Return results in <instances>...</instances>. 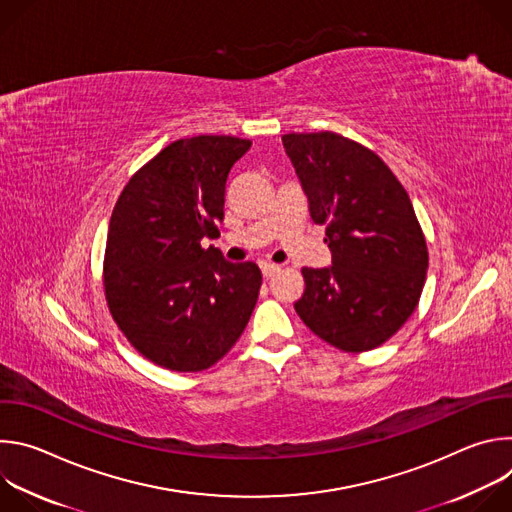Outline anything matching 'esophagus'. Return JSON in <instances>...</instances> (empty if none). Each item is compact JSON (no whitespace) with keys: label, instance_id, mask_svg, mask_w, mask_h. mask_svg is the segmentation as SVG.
I'll use <instances>...</instances> for the list:
<instances>
[{"label":"esophagus","instance_id":"obj_1","mask_svg":"<svg viewBox=\"0 0 512 512\" xmlns=\"http://www.w3.org/2000/svg\"><path fill=\"white\" fill-rule=\"evenodd\" d=\"M279 269H281V267H279V265H275V263H269V261L261 263V271H263V275H265V277H273Z\"/></svg>","mask_w":512,"mask_h":512}]
</instances>
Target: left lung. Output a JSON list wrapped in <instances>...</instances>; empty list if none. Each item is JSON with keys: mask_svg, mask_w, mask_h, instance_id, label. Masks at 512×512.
Returning a JSON list of instances; mask_svg holds the SVG:
<instances>
[{"mask_svg": "<svg viewBox=\"0 0 512 512\" xmlns=\"http://www.w3.org/2000/svg\"><path fill=\"white\" fill-rule=\"evenodd\" d=\"M283 148L326 225L332 267H304L302 322L344 352L385 344L419 304L427 243L407 190L367 145L334 131L285 133Z\"/></svg>", "mask_w": 512, "mask_h": 512, "instance_id": "1", "label": "left lung"}]
</instances>
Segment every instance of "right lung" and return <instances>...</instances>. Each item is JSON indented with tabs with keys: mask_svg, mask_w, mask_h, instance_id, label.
Listing matches in <instances>:
<instances>
[{
	"mask_svg": "<svg viewBox=\"0 0 512 512\" xmlns=\"http://www.w3.org/2000/svg\"><path fill=\"white\" fill-rule=\"evenodd\" d=\"M249 148V139L233 135L176 139L115 202L105 300L129 344L162 369H210L235 346L257 304L259 267L200 245L218 233L227 178Z\"/></svg>",
	"mask_w": 512,
	"mask_h": 512,
	"instance_id": "obj_1",
	"label": "right lung"
}]
</instances>
